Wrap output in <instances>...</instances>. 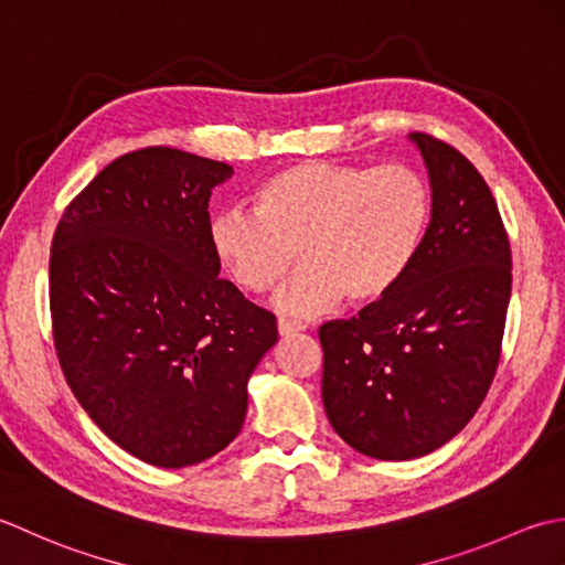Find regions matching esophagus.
<instances>
[{
  "label": "esophagus",
  "instance_id": "34e87169",
  "mask_svg": "<svg viewBox=\"0 0 565 565\" xmlns=\"http://www.w3.org/2000/svg\"><path fill=\"white\" fill-rule=\"evenodd\" d=\"M305 327L299 324V321H292V319H278V331H280V337H290V333H297V331H302Z\"/></svg>",
  "mask_w": 565,
  "mask_h": 565
}]
</instances>
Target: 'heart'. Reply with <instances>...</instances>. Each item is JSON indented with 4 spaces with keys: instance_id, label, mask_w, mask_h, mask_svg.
Masks as SVG:
<instances>
[{
    "instance_id": "1",
    "label": "heart",
    "mask_w": 565,
    "mask_h": 565,
    "mask_svg": "<svg viewBox=\"0 0 565 565\" xmlns=\"http://www.w3.org/2000/svg\"><path fill=\"white\" fill-rule=\"evenodd\" d=\"M429 180L407 163L355 166L302 160L270 175L253 210L232 206L210 224L214 256L241 290H270L287 315L375 305L405 280L431 224Z\"/></svg>"
}]
</instances>
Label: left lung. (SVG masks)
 Returning a JSON list of instances; mask_svg holds the SVG:
<instances>
[{"label":"left lung","mask_w":565,"mask_h":565,"mask_svg":"<svg viewBox=\"0 0 565 565\" xmlns=\"http://www.w3.org/2000/svg\"><path fill=\"white\" fill-rule=\"evenodd\" d=\"M431 180V224L393 292L319 327L327 417L355 451L427 456L473 419L498 373L512 292L508 228L470 160L414 131Z\"/></svg>","instance_id":"1"}]
</instances>
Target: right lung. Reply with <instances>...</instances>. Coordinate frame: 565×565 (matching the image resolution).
I'll list each match as a JSON object with an SVG mask.
<instances>
[{
  "label": "right lung",
  "instance_id": "obj_1",
  "mask_svg": "<svg viewBox=\"0 0 565 565\" xmlns=\"http://www.w3.org/2000/svg\"><path fill=\"white\" fill-rule=\"evenodd\" d=\"M234 168L168 146L124 153L65 206L49 263L53 347L124 451L185 468L236 439L275 317L218 278L210 198Z\"/></svg>",
  "mask_w": 565,
  "mask_h": 565
}]
</instances>
